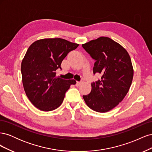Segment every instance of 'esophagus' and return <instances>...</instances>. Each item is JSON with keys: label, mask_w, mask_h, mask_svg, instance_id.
<instances>
[{"label": "esophagus", "mask_w": 152, "mask_h": 152, "mask_svg": "<svg viewBox=\"0 0 152 152\" xmlns=\"http://www.w3.org/2000/svg\"><path fill=\"white\" fill-rule=\"evenodd\" d=\"M82 83V81H77V84H76V86H79Z\"/></svg>", "instance_id": "esophagus-1"}]
</instances>
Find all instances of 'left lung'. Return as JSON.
<instances>
[{
    "label": "left lung",
    "mask_w": 152,
    "mask_h": 152,
    "mask_svg": "<svg viewBox=\"0 0 152 152\" xmlns=\"http://www.w3.org/2000/svg\"><path fill=\"white\" fill-rule=\"evenodd\" d=\"M82 46L95 61L94 75H101V79L91 83L90 94L83 98L94 111L108 112L122 102L129 90L134 73L131 58L122 45L107 37Z\"/></svg>",
    "instance_id": "obj_1"
}]
</instances>
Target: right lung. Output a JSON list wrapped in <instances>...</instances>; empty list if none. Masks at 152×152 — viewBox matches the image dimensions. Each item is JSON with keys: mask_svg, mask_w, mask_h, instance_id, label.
<instances>
[{"mask_svg": "<svg viewBox=\"0 0 152 152\" xmlns=\"http://www.w3.org/2000/svg\"><path fill=\"white\" fill-rule=\"evenodd\" d=\"M79 44L60 39L37 40L28 48L21 63L22 82L31 103L42 111H52L63 102L75 80H65L56 76L61 70V64L67 54Z\"/></svg>", "mask_w": 152, "mask_h": 152, "instance_id": "add662e5", "label": "right lung"}]
</instances>
